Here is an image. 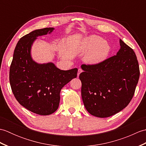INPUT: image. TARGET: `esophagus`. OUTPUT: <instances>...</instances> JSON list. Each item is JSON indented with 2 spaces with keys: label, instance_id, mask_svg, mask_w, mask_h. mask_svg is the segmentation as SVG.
<instances>
[{
  "label": "esophagus",
  "instance_id": "34e87169",
  "mask_svg": "<svg viewBox=\"0 0 146 146\" xmlns=\"http://www.w3.org/2000/svg\"><path fill=\"white\" fill-rule=\"evenodd\" d=\"M82 72V69H80H80H78V74H77V76H79L80 74Z\"/></svg>",
  "mask_w": 146,
  "mask_h": 146
}]
</instances>
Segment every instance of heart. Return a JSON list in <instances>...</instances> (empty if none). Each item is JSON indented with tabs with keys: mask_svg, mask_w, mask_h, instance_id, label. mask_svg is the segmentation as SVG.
<instances>
[{
	"mask_svg": "<svg viewBox=\"0 0 146 146\" xmlns=\"http://www.w3.org/2000/svg\"><path fill=\"white\" fill-rule=\"evenodd\" d=\"M79 51L82 53L88 52L85 58L86 62L91 64H97L107 58L110 51V46L101 37L92 35L84 39L81 42Z\"/></svg>",
	"mask_w": 146,
	"mask_h": 146,
	"instance_id": "heart-1",
	"label": "heart"
}]
</instances>
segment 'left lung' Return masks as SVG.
Listing matches in <instances>:
<instances>
[{"mask_svg":"<svg viewBox=\"0 0 146 146\" xmlns=\"http://www.w3.org/2000/svg\"><path fill=\"white\" fill-rule=\"evenodd\" d=\"M116 55L97 64H82V97L92 115L105 118L125 108L134 95L140 71L134 50L120 39Z\"/></svg>","mask_w":146,"mask_h":146,"instance_id":"1","label":"left lung"}]
</instances>
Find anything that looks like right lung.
I'll return each mask as SVG.
<instances>
[{
  "label": "right lung",
  "instance_id": "add662e5",
  "mask_svg": "<svg viewBox=\"0 0 146 146\" xmlns=\"http://www.w3.org/2000/svg\"><path fill=\"white\" fill-rule=\"evenodd\" d=\"M53 27L37 29L24 36L15 46L9 71V82L15 98L26 109L41 115L58 109L61 88L77 76L78 69L61 70L52 63L38 64L31 56L33 42L51 33Z\"/></svg>",
  "mask_w": 146,
  "mask_h": 146
}]
</instances>
